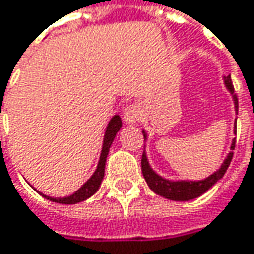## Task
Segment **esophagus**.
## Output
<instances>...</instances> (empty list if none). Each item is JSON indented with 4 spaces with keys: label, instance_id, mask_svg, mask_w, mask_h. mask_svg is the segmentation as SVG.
<instances>
[{
    "label": "esophagus",
    "instance_id": "esophagus-1",
    "mask_svg": "<svg viewBox=\"0 0 254 254\" xmlns=\"http://www.w3.org/2000/svg\"><path fill=\"white\" fill-rule=\"evenodd\" d=\"M140 118H141V108L138 105L133 104V105H128L126 108V111H124V121L127 124H136V123L140 121Z\"/></svg>",
    "mask_w": 254,
    "mask_h": 254
}]
</instances>
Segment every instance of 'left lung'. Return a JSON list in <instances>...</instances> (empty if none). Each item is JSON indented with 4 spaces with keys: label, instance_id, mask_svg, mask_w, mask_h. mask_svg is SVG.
Masks as SVG:
<instances>
[{
    "label": "left lung",
    "instance_id": "obj_1",
    "mask_svg": "<svg viewBox=\"0 0 254 254\" xmlns=\"http://www.w3.org/2000/svg\"><path fill=\"white\" fill-rule=\"evenodd\" d=\"M224 83H226L227 89L230 91V94L233 95L234 108H236V113H237L239 111V101H237V97L234 94V88L231 85L230 75L224 76ZM236 123L237 121H234V134L237 131L236 130L237 128L236 127ZM143 136H144V140H147L146 131H143ZM234 147H236V138L231 143V147H230L231 152L227 154V157L224 159L221 168L217 172L209 175L208 178L202 179V181H169V179H165V178H162L160 175H157L150 168L146 153H143V156H141V172H143V176H144L149 188L153 190L154 193H157V195H160L163 198L172 199V201H190V199L198 198L202 193H205L211 187H214L224 176V173L227 172V168L230 166V162L233 159V150H234Z\"/></svg>",
    "mask_w": 254,
    "mask_h": 254
}]
</instances>
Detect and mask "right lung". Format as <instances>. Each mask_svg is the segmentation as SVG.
I'll use <instances>...</instances> for the list:
<instances>
[{
  "label": "right lung",
  "instance_id": "add662e5",
  "mask_svg": "<svg viewBox=\"0 0 254 254\" xmlns=\"http://www.w3.org/2000/svg\"><path fill=\"white\" fill-rule=\"evenodd\" d=\"M121 126H123V123H121L120 116H114L110 120V123L107 126V130H105V134H104V143H102V150H101L98 166H97L95 172L92 173V176L82 185L79 190L73 192L69 196H64V198H52V196H47L45 193H42V195L45 198H47L49 201H53V202H58V204H78V202L88 199L89 196H92L97 190H100L101 182H102L104 173H105L107 156H108L110 147H111V144H113V141L116 138V134L120 131Z\"/></svg>",
  "mask_w": 254,
  "mask_h": 254
}]
</instances>
